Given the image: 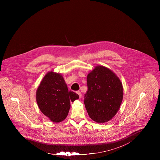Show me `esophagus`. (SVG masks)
Instances as JSON below:
<instances>
[{"instance_id": "obj_1", "label": "esophagus", "mask_w": 160, "mask_h": 160, "mask_svg": "<svg viewBox=\"0 0 160 160\" xmlns=\"http://www.w3.org/2000/svg\"><path fill=\"white\" fill-rule=\"evenodd\" d=\"M76 93L78 94V95H79V98H81L82 97V93H81V92L80 91H77L76 92Z\"/></svg>"}]
</instances>
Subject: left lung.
<instances>
[{"label": "left lung", "mask_w": 160, "mask_h": 160, "mask_svg": "<svg viewBox=\"0 0 160 160\" xmlns=\"http://www.w3.org/2000/svg\"><path fill=\"white\" fill-rule=\"evenodd\" d=\"M87 85L84 102L89 117L100 123L110 121L122 100L121 81L112 70L98 66L88 75Z\"/></svg>", "instance_id": "8db88e82"}]
</instances>
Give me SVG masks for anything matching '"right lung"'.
Segmentation results:
<instances>
[{
  "mask_svg": "<svg viewBox=\"0 0 160 160\" xmlns=\"http://www.w3.org/2000/svg\"><path fill=\"white\" fill-rule=\"evenodd\" d=\"M79 95L68 91L62 76L52 71L47 73L36 92V101L41 112L52 121H63L68 114L70 102Z\"/></svg>",
  "mask_w": 160,
  "mask_h": 160,
  "instance_id": "add662e5",
  "label": "right lung"
}]
</instances>
